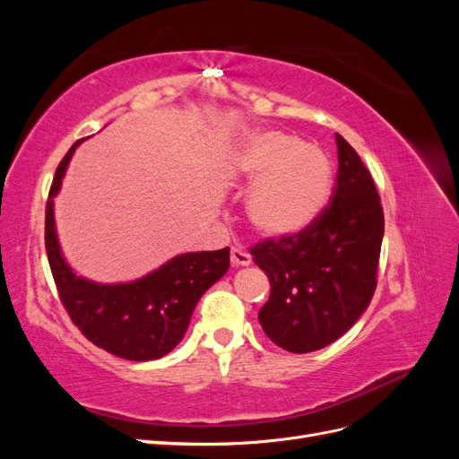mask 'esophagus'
Listing matches in <instances>:
<instances>
[{"label":"esophagus","mask_w":459,"mask_h":459,"mask_svg":"<svg viewBox=\"0 0 459 459\" xmlns=\"http://www.w3.org/2000/svg\"><path fill=\"white\" fill-rule=\"evenodd\" d=\"M231 264L233 266H248V264H251V255H248L247 251H243L241 247H233L231 248Z\"/></svg>","instance_id":"esophagus-1"}]
</instances>
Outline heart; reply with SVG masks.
Wrapping results in <instances>:
<instances>
[{
	"instance_id": "heart-1",
	"label": "heart",
	"mask_w": 459,
	"mask_h": 459,
	"mask_svg": "<svg viewBox=\"0 0 459 459\" xmlns=\"http://www.w3.org/2000/svg\"><path fill=\"white\" fill-rule=\"evenodd\" d=\"M233 172L255 184L247 197V218L264 238H289L324 211L333 186L325 152L283 132H260L233 159Z\"/></svg>"
}]
</instances>
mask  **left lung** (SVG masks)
I'll list each match as a JSON object with an SVG mask.
<instances>
[{
  "instance_id": "left-lung-1",
  "label": "left lung",
  "mask_w": 459,
  "mask_h": 459,
  "mask_svg": "<svg viewBox=\"0 0 459 459\" xmlns=\"http://www.w3.org/2000/svg\"><path fill=\"white\" fill-rule=\"evenodd\" d=\"M335 137L339 170L329 204L302 231L251 247L255 264L270 280L260 325L270 341L295 354L319 351L344 335L377 287L381 199L354 147Z\"/></svg>"
}]
</instances>
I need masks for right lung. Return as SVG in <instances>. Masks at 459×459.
<instances>
[{
	"instance_id": "add662e5",
	"label": "right lung",
	"mask_w": 459,
	"mask_h": 459,
	"mask_svg": "<svg viewBox=\"0 0 459 459\" xmlns=\"http://www.w3.org/2000/svg\"><path fill=\"white\" fill-rule=\"evenodd\" d=\"M80 142L59 162L46 204V253L55 287L73 324L95 346L134 362L162 358L184 339L204 290L228 272L230 247L179 255L132 283L100 285L76 275L57 243L53 197Z\"/></svg>"
}]
</instances>
